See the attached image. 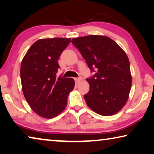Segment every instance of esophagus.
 Returning <instances> with one entry per match:
<instances>
[{"label": "esophagus", "instance_id": "34e87169", "mask_svg": "<svg viewBox=\"0 0 154 154\" xmlns=\"http://www.w3.org/2000/svg\"><path fill=\"white\" fill-rule=\"evenodd\" d=\"M75 81L76 82V83H79V82H81L82 80V77H77V78H75Z\"/></svg>", "mask_w": 154, "mask_h": 154}]
</instances>
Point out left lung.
Wrapping results in <instances>:
<instances>
[{"label":"left lung","mask_w":154,"mask_h":154,"mask_svg":"<svg viewBox=\"0 0 154 154\" xmlns=\"http://www.w3.org/2000/svg\"><path fill=\"white\" fill-rule=\"evenodd\" d=\"M71 42L90 70L95 72L86 79L90 85L89 92L84 95L88 106L102 116L117 113L128 101L131 87L128 55L107 36L91 35L73 38Z\"/></svg>","instance_id":"left-lung-1"}]
</instances>
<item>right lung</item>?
I'll use <instances>...</instances> for the list:
<instances>
[{
	"label": "right lung",
	"mask_w": 154,
	"mask_h": 154,
	"mask_svg": "<svg viewBox=\"0 0 154 154\" xmlns=\"http://www.w3.org/2000/svg\"><path fill=\"white\" fill-rule=\"evenodd\" d=\"M70 38L40 39L33 44L20 66L22 89L29 106L39 116L53 118L64 110L74 88L72 78L57 77V60Z\"/></svg>",
	"instance_id": "right-lung-1"
}]
</instances>
